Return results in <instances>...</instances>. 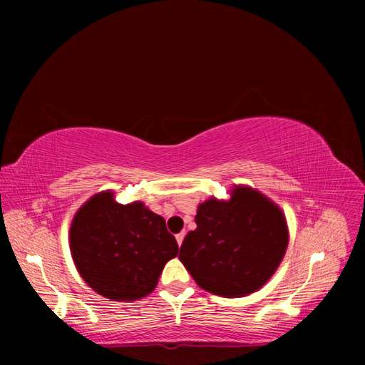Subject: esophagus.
Wrapping results in <instances>:
<instances>
[{
	"instance_id": "1",
	"label": "esophagus",
	"mask_w": 365,
	"mask_h": 365,
	"mask_svg": "<svg viewBox=\"0 0 365 365\" xmlns=\"http://www.w3.org/2000/svg\"><path fill=\"white\" fill-rule=\"evenodd\" d=\"M175 238H177V243H178V246H182V243H183V238H185V232H180V234H177V235H175Z\"/></svg>"
}]
</instances>
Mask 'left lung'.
I'll return each instance as SVG.
<instances>
[{
    "label": "left lung",
    "instance_id": "8db88e82",
    "mask_svg": "<svg viewBox=\"0 0 365 365\" xmlns=\"http://www.w3.org/2000/svg\"><path fill=\"white\" fill-rule=\"evenodd\" d=\"M195 220L197 227L185 237L178 259L199 287L220 297L259 290L289 243L282 212L246 187H237L230 200H205Z\"/></svg>",
    "mask_w": 365,
    "mask_h": 365
}]
</instances>
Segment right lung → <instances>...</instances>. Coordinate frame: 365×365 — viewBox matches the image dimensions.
I'll return each mask as SVG.
<instances>
[{
  "label": "right lung",
  "instance_id": "add662e5",
  "mask_svg": "<svg viewBox=\"0 0 365 365\" xmlns=\"http://www.w3.org/2000/svg\"><path fill=\"white\" fill-rule=\"evenodd\" d=\"M71 250L81 277L114 301H133L158 284L178 245L166 222L141 202L118 204L111 191L91 197L75 215Z\"/></svg>",
  "mask_w": 365,
  "mask_h": 365
}]
</instances>
